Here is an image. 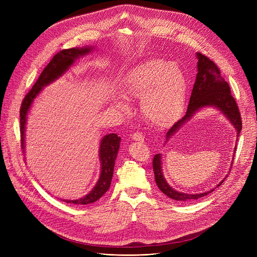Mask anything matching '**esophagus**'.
<instances>
[{
	"label": "esophagus",
	"mask_w": 257,
	"mask_h": 257,
	"mask_svg": "<svg viewBox=\"0 0 257 257\" xmlns=\"http://www.w3.org/2000/svg\"><path fill=\"white\" fill-rule=\"evenodd\" d=\"M132 139H133V140H135V141L143 142V141H144V136L142 135V133L137 132V133H134V134L132 135Z\"/></svg>",
	"instance_id": "34e87169"
}]
</instances>
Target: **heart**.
<instances>
[{
    "label": "heart",
    "mask_w": 257,
    "mask_h": 257,
    "mask_svg": "<svg viewBox=\"0 0 257 257\" xmlns=\"http://www.w3.org/2000/svg\"><path fill=\"white\" fill-rule=\"evenodd\" d=\"M121 88L127 98L140 99L143 117L157 127H167L175 122L185 106L187 82L177 64L153 58L145 60L127 72ZM122 113L129 111L120 97L115 101Z\"/></svg>",
    "instance_id": "1"
}]
</instances>
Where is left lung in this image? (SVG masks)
Listing matches in <instances>:
<instances>
[{"label":"left lung","instance_id":"obj_1","mask_svg":"<svg viewBox=\"0 0 257 257\" xmlns=\"http://www.w3.org/2000/svg\"><path fill=\"white\" fill-rule=\"evenodd\" d=\"M196 57L198 59L197 75H196V80H195V83L191 92V96L189 99L187 112L184 117L180 119L178 122H176L172 126V128L169 129V131L166 134V141L172 135H174L183 125L187 123L197 111H199V109L205 106H212L219 109V111L225 115V117L228 118V120L231 122V124L234 126V128L237 131V140H238L239 134L242 130V121H241V116H240L237 102L234 99L233 95L231 94V88L228 82L222 77L221 71H219L218 67L210 59H208L206 56L200 53H196ZM235 152H236V148H235L234 154ZM233 162H234V158L232 160V164ZM232 166L233 165H231V168ZM153 167H154V173H155V180L158 187L165 195H167L168 197L174 200H177V201L195 200L207 195L208 193H211L214 190V188H212L209 191H206L204 193L188 194V193L179 192L174 188H172L168 184V182L166 181L163 175L164 173L162 169L161 154H158L155 156L153 161ZM224 180H222V182H219V184H217L216 187L221 186Z\"/></svg>","mask_w":257,"mask_h":257}]
</instances>
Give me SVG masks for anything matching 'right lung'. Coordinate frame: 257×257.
<instances>
[{
    "instance_id": "1",
    "label": "right lung",
    "mask_w": 257,
    "mask_h": 257,
    "mask_svg": "<svg viewBox=\"0 0 257 257\" xmlns=\"http://www.w3.org/2000/svg\"><path fill=\"white\" fill-rule=\"evenodd\" d=\"M93 50V47L72 48L68 50H62L56 54L47 67L42 72L39 79L36 80L32 88L25 95L21 107H20V133H21V149H25V125L27 121V115L34 98L39 95L42 89L61 77L65 72L74 64L76 59L86 54H89ZM121 137L115 133L107 134L101 138L99 146V161H100V175L93 189L82 198L76 200H64L74 204H89L98 200L111 186V182L114 174L115 161L118 156L120 148Z\"/></svg>"
}]
</instances>
